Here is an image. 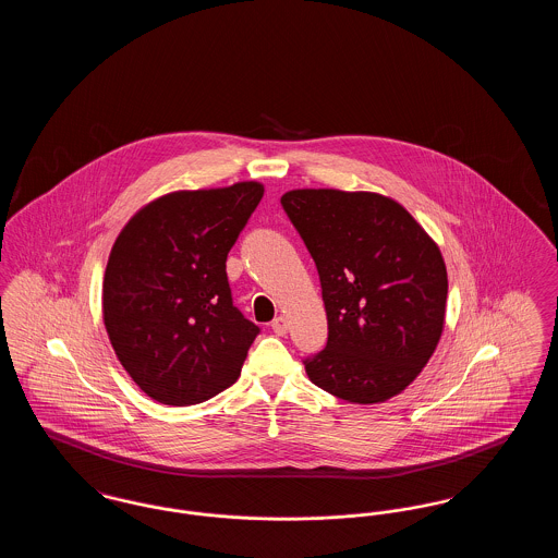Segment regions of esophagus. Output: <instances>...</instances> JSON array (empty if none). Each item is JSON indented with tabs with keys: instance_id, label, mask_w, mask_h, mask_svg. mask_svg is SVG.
I'll return each instance as SVG.
<instances>
[{
	"instance_id": "obj_1",
	"label": "esophagus",
	"mask_w": 558,
	"mask_h": 558,
	"mask_svg": "<svg viewBox=\"0 0 558 558\" xmlns=\"http://www.w3.org/2000/svg\"><path fill=\"white\" fill-rule=\"evenodd\" d=\"M271 330L276 332V335H287V330H289V324H287V318H282V316H278V318L271 322Z\"/></svg>"
}]
</instances>
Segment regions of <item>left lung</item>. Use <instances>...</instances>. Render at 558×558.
Instances as JSON below:
<instances>
[{
	"label": "left lung",
	"instance_id": "obj_1",
	"mask_svg": "<svg viewBox=\"0 0 558 558\" xmlns=\"http://www.w3.org/2000/svg\"><path fill=\"white\" fill-rule=\"evenodd\" d=\"M318 267L326 347L303 360L314 385L351 403L401 393L439 343L448 271L399 203L374 192L291 190L282 198Z\"/></svg>",
	"mask_w": 558,
	"mask_h": 558
}]
</instances>
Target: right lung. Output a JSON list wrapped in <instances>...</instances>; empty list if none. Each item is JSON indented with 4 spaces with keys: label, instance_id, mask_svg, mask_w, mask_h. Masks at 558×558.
<instances>
[{
    "label": "right lung",
    "instance_id": "obj_1",
    "mask_svg": "<svg viewBox=\"0 0 558 558\" xmlns=\"http://www.w3.org/2000/svg\"><path fill=\"white\" fill-rule=\"evenodd\" d=\"M262 196L257 182L171 192L135 213L114 240L105 326L148 398L192 405L236 383L259 326L234 305L226 259Z\"/></svg>",
    "mask_w": 558,
    "mask_h": 558
}]
</instances>
